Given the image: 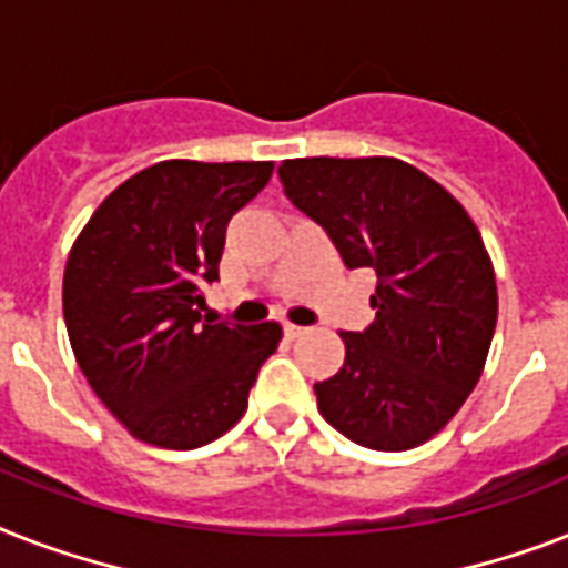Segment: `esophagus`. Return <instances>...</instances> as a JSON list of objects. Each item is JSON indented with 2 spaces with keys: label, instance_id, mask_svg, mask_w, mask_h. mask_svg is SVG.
Listing matches in <instances>:
<instances>
[{
  "label": "esophagus",
  "instance_id": "esophagus-1",
  "mask_svg": "<svg viewBox=\"0 0 568 568\" xmlns=\"http://www.w3.org/2000/svg\"><path fill=\"white\" fill-rule=\"evenodd\" d=\"M285 335H288V338H303V335H308V326L285 324Z\"/></svg>",
  "mask_w": 568,
  "mask_h": 568
}]
</instances>
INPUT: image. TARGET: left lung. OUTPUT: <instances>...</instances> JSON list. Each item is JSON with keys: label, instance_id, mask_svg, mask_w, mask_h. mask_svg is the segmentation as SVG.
<instances>
[{"label": "left lung", "instance_id": "left-lung-1", "mask_svg": "<svg viewBox=\"0 0 568 568\" xmlns=\"http://www.w3.org/2000/svg\"><path fill=\"white\" fill-rule=\"evenodd\" d=\"M276 174L347 268L376 271V321L341 332L344 367L315 385L317 408L367 449L426 444L476 388L496 329L481 233L440 183L394 156H306Z\"/></svg>", "mask_w": 568, "mask_h": 568}]
</instances>
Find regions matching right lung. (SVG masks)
Segmentation results:
<instances>
[{
	"mask_svg": "<svg viewBox=\"0 0 568 568\" xmlns=\"http://www.w3.org/2000/svg\"><path fill=\"white\" fill-rule=\"evenodd\" d=\"M274 163L163 160L92 212L63 274V321L78 367L133 437L197 449L242 419L260 367L283 338L201 317L230 219Z\"/></svg>",
	"mask_w": 568,
	"mask_h": 568,
	"instance_id": "1",
	"label": "right lung"
}]
</instances>
